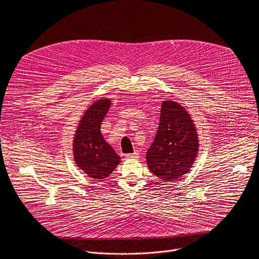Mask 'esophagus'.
Listing matches in <instances>:
<instances>
[{
    "instance_id": "34e87169",
    "label": "esophagus",
    "mask_w": 259,
    "mask_h": 259,
    "mask_svg": "<svg viewBox=\"0 0 259 259\" xmlns=\"http://www.w3.org/2000/svg\"><path fill=\"white\" fill-rule=\"evenodd\" d=\"M139 157V153L138 152H134L133 154H128L126 155L127 159H137Z\"/></svg>"
}]
</instances>
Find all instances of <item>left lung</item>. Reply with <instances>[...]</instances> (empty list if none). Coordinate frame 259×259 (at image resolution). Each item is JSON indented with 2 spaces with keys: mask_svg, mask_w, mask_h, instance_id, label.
<instances>
[{
  "mask_svg": "<svg viewBox=\"0 0 259 259\" xmlns=\"http://www.w3.org/2000/svg\"><path fill=\"white\" fill-rule=\"evenodd\" d=\"M199 145L198 132L188 110L176 101L164 100L159 128L145 157L151 172L165 182L180 178L193 167Z\"/></svg>",
  "mask_w": 259,
  "mask_h": 259,
  "instance_id": "1",
  "label": "left lung"
}]
</instances>
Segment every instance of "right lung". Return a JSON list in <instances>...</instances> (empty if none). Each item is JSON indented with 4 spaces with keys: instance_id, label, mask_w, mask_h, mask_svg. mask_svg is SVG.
<instances>
[{
    "instance_id": "right-lung-1",
    "label": "right lung",
    "mask_w": 259,
    "mask_h": 259,
    "mask_svg": "<svg viewBox=\"0 0 259 259\" xmlns=\"http://www.w3.org/2000/svg\"><path fill=\"white\" fill-rule=\"evenodd\" d=\"M109 106L108 98L93 102L82 116L72 140L75 163L85 174L98 181L108 177L121 161L100 131Z\"/></svg>"
}]
</instances>
